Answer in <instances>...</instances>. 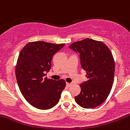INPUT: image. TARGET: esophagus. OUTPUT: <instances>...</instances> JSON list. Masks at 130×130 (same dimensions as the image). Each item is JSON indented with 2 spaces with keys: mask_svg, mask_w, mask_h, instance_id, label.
<instances>
[{
  "mask_svg": "<svg viewBox=\"0 0 130 130\" xmlns=\"http://www.w3.org/2000/svg\"><path fill=\"white\" fill-rule=\"evenodd\" d=\"M71 86V83H66V86L67 87H70Z\"/></svg>",
  "mask_w": 130,
  "mask_h": 130,
  "instance_id": "1",
  "label": "esophagus"
}]
</instances>
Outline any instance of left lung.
<instances>
[{
  "label": "left lung",
  "instance_id": "left-lung-1",
  "mask_svg": "<svg viewBox=\"0 0 130 130\" xmlns=\"http://www.w3.org/2000/svg\"><path fill=\"white\" fill-rule=\"evenodd\" d=\"M69 47L79 56L88 78L79 85L81 93L75 101L84 108H96L106 100L113 86L115 66L111 52L103 42L88 38Z\"/></svg>",
  "mask_w": 130,
  "mask_h": 130
}]
</instances>
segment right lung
Listing matches in <instances>:
<instances>
[{"mask_svg": "<svg viewBox=\"0 0 130 130\" xmlns=\"http://www.w3.org/2000/svg\"><path fill=\"white\" fill-rule=\"evenodd\" d=\"M65 44L29 42L21 50L15 66L17 85L26 101L37 109H49L57 104L66 86L64 79H47V73L56 52Z\"/></svg>", "mask_w": 130, "mask_h": 130, "instance_id": "1", "label": "right lung"}]
</instances>
